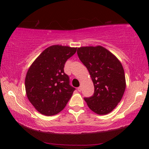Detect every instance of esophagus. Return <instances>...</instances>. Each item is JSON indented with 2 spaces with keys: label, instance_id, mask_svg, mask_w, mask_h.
<instances>
[{
  "label": "esophagus",
  "instance_id": "34e87169",
  "mask_svg": "<svg viewBox=\"0 0 149 149\" xmlns=\"http://www.w3.org/2000/svg\"><path fill=\"white\" fill-rule=\"evenodd\" d=\"M81 90H82L81 87H78V92H81Z\"/></svg>",
  "mask_w": 149,
  "mask_h": 149
}]
</instances>
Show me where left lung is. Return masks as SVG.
<instances>
[{
  "label": "left lung",
  "instance_id": "1",
  "mask_svg": "<svg viewBox=\"0 0 149 149\" xmlns=\"http://www.w3.org/2000/svg\"><path fill=\"white\" fill-rule=\"evenodd\" d=\"M77 54L88 69L95 87L92 96L84 97L88 107L100 115L111 112L120 102L125 90L122 64L102 46L79 47Z\"/></svg>",
  "mask_w": 149,
  "mask_h": 149
}]
</instances>
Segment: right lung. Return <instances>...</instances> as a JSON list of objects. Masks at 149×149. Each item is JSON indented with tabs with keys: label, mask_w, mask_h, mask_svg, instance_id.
Returning a JSON list of instances; mask_svg holds the SVG:
<instances>
[{
	"label": "right lung",
	"mask_w": 149,
	"mask_h": 149,
	"mask_svg": "<svg viewBox=\"0 0 149 149\" xmlns=\"http://www.w3.org/2000/svg\"><path fill=\"white\" fill-rule=\"evenodd\" d=\"M77 48L52 45L33 61L26 73L25 88L29 100L38 112L54 116L62 111L76 90L64 73V64Z\"/></svg>",
	"instance_id": "obj_1"
}]
</instances>
